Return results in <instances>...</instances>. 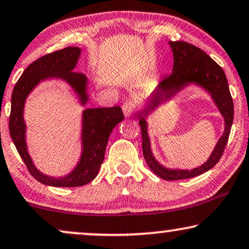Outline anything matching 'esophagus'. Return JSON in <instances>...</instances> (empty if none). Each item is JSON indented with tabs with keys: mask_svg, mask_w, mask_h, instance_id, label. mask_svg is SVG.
Returning <instances> with one entry per match:
<instances>
[{
	"mask_svg": "<svg viewBox=\"0 0 249 249\" xmlns=\"http://www.w3.org/2000/svg\"><path fill=\"white\" fill-rule=\"evenodd\" d=\"M134 104L131 101H126L124 105H123V112H124V116L125 117H130V116L133 114V110H134Z\"/></svg>",
	"mask_w": 249,
	"mask_h": 249,
	"instance_id": "esophagus-1",
	"label": "esophagus"
}]
</instances>
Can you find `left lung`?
Returning <instances> with one entry per match:
<instances>
[{"mask_svg":"<svg viewBox=\"0 0 249 249\" xmlns=\"http://www.w3.org/2000/svg\"><path fill=\"white\" fill-rule=\"evenodd\" d=\"M173 52V71L167 77L161 79L154 92L148 98L143 109L137 112L142 133V150L148 166L160 178L167 181L183 180L200 175L213 168L223 155L231 126L233 122V101L229 90L228 79L220 66L206 54L203 50L187 42H168ZM199 86L211 95L212 100L225 118V131L219 139L214 150L208 160L192 170H178L163 167L153 157L150 138L147 134V116L159 105L166 102L188 85Z\"/></svg>","mask_w":249,"mask_h":249,"instance_id":"left-lung-1","label":"left lung"}]
</instances>
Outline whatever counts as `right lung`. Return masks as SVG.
Segmentation results:
<instances>
[{"label": "right lung", "mask_w": 249, "mask_h": 249, "mask_svg": "<svg viewBox=\"0 0 249 249\" xmlns=\"http://www.w3.org/2000/svg\"><path fill=\"white\" fill-rule=\"evenodd\" d=\"M82 49L68 46L43 55L28 66L16 83L11 97L10 135L29 173L38 182L51 187H81L93 181L99 173L111 131L124 119L121 107L88 108L83 110L81 144L82 152L77 165L65 177H50L39 172L33 163L26 142L24 108L26 99L39 83L58 78L67 83L77 95L82 106L89 101L88 77L75 71Z\"/></svg>", "instance_id": "obj_1"}]
</instances>
